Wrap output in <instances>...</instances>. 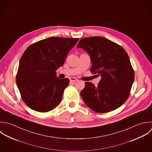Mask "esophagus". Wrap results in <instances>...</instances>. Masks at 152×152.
<instances>
[{
    "label": "esophagus",
    "mask_w": 152,
    "mask_h": 152,
    "mask_svg": "<svg viewBox=\"0 0 152 152\" xmlns=\"http://www.w3.org/2000/svg\"><path fill=\"white\" fill-rule=\"evenodd\" d=\"M69 80H70L71 81H72V82H75V81H78V80L76 78H74V77H72Z\"/></svg>",
    "instance_id": "esophagus-1"
}]
</instances>
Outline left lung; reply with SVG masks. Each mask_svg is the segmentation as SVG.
Wrapping results in <instances>:
<instances>
[{
  "mask_svg": "<svg viewBox=\"0 0 152 152\" xmlns=\"http://www.w3.org/2000/svg\"><path fill=\"white\" fill-rule=\"evenodd\" d=\"M90 55V71L101 76L97 87L86 82L80 94L85 104L97 113H107L120 107L129 96L134 72L126 51L101 37L82 38L77 45Z\"/></svg>",
  "mask_w": 152,
  "mask_h": 152,
  "instance_id": "obj_1",
  "label": "left lung"
}]
</instances>
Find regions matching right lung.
<instances>
[{
	"instance_id": "right-lung-1",
	"label": "right lung",
	"mask_w": 152,
	"mask_h": 152,
	"mask_svg": "<svg viewBox=\"0 0 152 152\" xmlns=\"http://www.w3.org/2000/svg\"><path fill=\"white\" fill-rule=\"evenodd\" d=\"M78 38L50 37L30 45L22 55L16 75V84L25 103L31 109L47 112L57 107L68 78H58L56 71Z\"/></svg>"
}]
</instances>
